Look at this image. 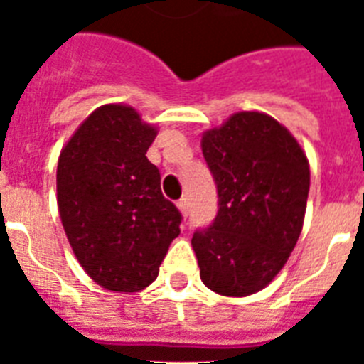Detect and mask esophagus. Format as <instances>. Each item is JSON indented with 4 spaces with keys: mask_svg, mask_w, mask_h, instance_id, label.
<instances>
[{
    "mask_svg": "<svg viewBox=\"0 0 364 364\" xmlns=\"http://www.w3.org/2000/svg\"><path fill=\"white\" fill-rule=\"evenodd\" d=\"M177 208H179V211H181L183 215L187 217V213H188V198H185V196H183V198L179 200V202H177Z\"/></svg>",
    "mask_w": 364,
    "mask_h": 364,
    "instance_id": "1",
    "label": "esophagus"
}]
</instances>
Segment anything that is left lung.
Listing matches in <instances>:
<instances>
[{
    "instance_id": "obj_1",
    "label": "left lung",
    "mask_w": 364,
    "mask_h": 364,
    "mask_svg": "<svg viewBox=\"0 0 364 364\" xmlns=\"http://www.w3.org/2000/svg\"><path fill=\"white\" fill-rule=\"evenodd\" d=\"M202 153L219 194L193 249L205 287L249 296L279 274L304 223L310 166L293 134L270 115L240 111L204 132Z\"/></svg>"
}]
</instances>
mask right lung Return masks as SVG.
Returning <instances> with one entry per match:
<instances>
[{
	"mask_svg": "<svg viewBox=\"0 0 364 364\" xmlns=\"http://www.w3.org/2000/svg\"><path fill=\"white\" fill-rule=\"evenodd\" d=\"M156 128L134 107L107 104L65 143L56 170L60 219L79 264L107 291L137 293L156 279L181 213L160 191L147 149Z\"/></svg>",
	"mask_w": 364,
	"mask_h": 364,
	"instance_id": "right-lung-1",
	"label": "right lung"
}]
</instances>
